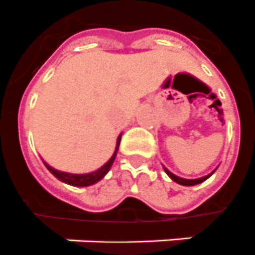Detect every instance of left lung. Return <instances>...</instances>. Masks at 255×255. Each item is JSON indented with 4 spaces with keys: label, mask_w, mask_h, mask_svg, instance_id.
Here are the masks:
<instances>
[{
    "label": "left lung",
    "mask_w": 255,
    "mask_h": 255,
    "mask_svg": "<svg viewBox=\"0 0 255 255\" xmlns=\"http://www.w3.org/2000/svg\"><path fill=\"white\" fill-rule=\"evenodd\" d=\"M217 168H216V169H217ZM216 169H214L213 172H210L209 174L204 176V177H200V178H182V177H178V176H176V174H173L169 169H167V168L164 167L165 173H167L168 176H169V177L172 178L174 182H177V184H180V185H184V186H193V185H197V184H201V182H204L205 180H208V178H209L210 176L214 173V172H216Z\"/></svg>",
    "instance_id": "left-lung-1"
}]
</instances>
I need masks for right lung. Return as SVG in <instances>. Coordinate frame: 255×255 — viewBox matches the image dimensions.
<instances>
[{"instance_id": "right-lung-1", "label": "right lung", "mask_w": 255, "mask_h": 255, "mask_svg": "<svg viewBox=\"0 0 255 255\" xmlns=\"http://www.w3.org/2000/svg\"><path fill=\"white\" fill-rule=\"evenodd\" d=\"M120 139H122V133L118 136V140H116V147L115 151L112 153V156L110 157L107 163L103 164L99 169L94 170V172H90V173H82V174H77V173H69V172H62V170H58L55 168L50 167L49 164L43 161V164L46 165V168L51 172V173L55 176V177L59 180V181L65 182V184H69V185L73 186H90L96 184L98 181H100L102 178L108 173V170L111 169L112 164L115 161L116 153H118V149H119L120 145Z\"/></svg>"}]
</instances>
